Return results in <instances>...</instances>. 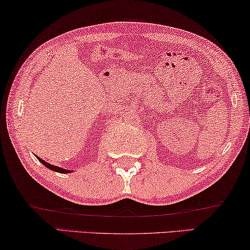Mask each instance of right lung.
Masks as SVG:
<instances>
[{
	"label": "right lung",
	"mask_w": 250,
	"mask_h": 250,
	"mask_svg": "<svg viewBox=\"0 0 250 250\" xmlns=\"http://www.w3.org/2000/svg\"><path fill=\"white\" fill-rule=\"evenodd\" d=\"M36 157H37V160L40 161L42 164L45 165V167H46L47 168H50V170H52V171L59 172V173H70V172H72V170H65V168H62V167H55V165H52L50 163H47L46 161H44L43 159H41V157H38L37 155H36Z\"/></svg>",
	"instance_id": "obj_1"
}]
</instances>
